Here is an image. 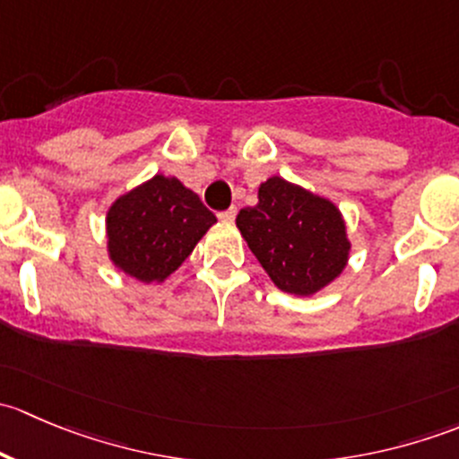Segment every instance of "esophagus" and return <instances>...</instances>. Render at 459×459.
Listing matches in <instances>:
<instances>
[{"label": "esophagus", "instance_id": "34e87169", "mask_svg": "<svg viewBox=\"0 0 459 459\" xmlns=\"http://www.w3.org/2000/svg\"><path fill=\"white\" fill-rule=\"evenodd\" d=\"M235 215H238V211H235V208H229V211H221L217 217H220L221 221H226V224H230V221H235Z\"/></svg>", "mask_w": 459, "mask_h": 459}]
</instances>
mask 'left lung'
<instances>
[{
    "label": "left lung",
    "instance_id": "8db88e82",
    "mask_svg": "<svg viewBox=\"0 0 459 459\" xmlns=\"http://www.w3.org/2000/svg\"><path fill=\"white\" fill-rule=\"evenodd\" d=\"M238 229L273 284L298 298L326 289L351 257L335 202L277 175L259 184L257 204L239 211Z\"/></svg>",
    "mask_w": 459,
    "mask_h": 459
}]
</instances>
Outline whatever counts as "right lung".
I'll return each instance as SVG.
<instances>
[{
	"label": "right lung",
	"mask_w": 459,
	"mask_h": 459,
	"mask_svg": "<svg viewBox=\"0 0 459 459\" xmlns=\"http://www.w3.org/2000/svg\"><path fill=\"white\" fill-rule=\"evenodd\" d=\"M217 221L200 195L157 173L119 195L106 211V251L117 271L161 284Z\"/></svg>",
	"instance_id": "1"
}]
</instances>
